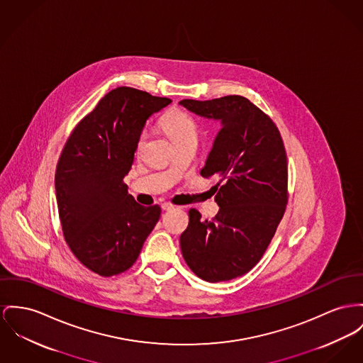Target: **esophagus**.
I'll return each mask as SVG.
<instances>
[{"instance_id":"esophagus-1","label":"esophagus","mask_w":363,"mask_h":363,"mask_svg":"<svg viewBox=\"0 0 363 363\" xmlns=\"http://www.w3.org/2000/svg\"><path fill=\"white\" fill-rule=\"evenodd\" d=\"M161 208H162V211H167V212H168V211H172L174 206H173V205H170L168 202H165V203H162V205H161Z\"/></svg>"}]
</instances>
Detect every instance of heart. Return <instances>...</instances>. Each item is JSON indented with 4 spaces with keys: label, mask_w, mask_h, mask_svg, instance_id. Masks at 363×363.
I'll list each match as a JSON object with an SVG mask.
<instances>
[{
    "label": "heart",
    "mask_w": 363,
    "mask_h": 363,
    "mask_svg": "<svg viewBox=\"0 0 363 363\" xmlns=\"http://www.w3.org/2000/svg\"><path fill=\"white\" fill-rule=\"evenodd\" d=\"M162 128L169 135L173 145L198 140V126L191 117L182 111H172L162 118ZM145 132L138 139V150H142L145 142Z\"/></svg>",
    "instance_id": "1"
}]
</instances>
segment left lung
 <instances>
[{
    "mask_svg": "<svg viewBox=\"0 0 363 363\" xmlns=\"http://www.w3.org/2000/svg\"><path fill=\"white\" fill-rule=\"evenodd\" d=\"M195 116L220 122L212 150L201 170L218 177V213L202 220L189 212L180 237L187 266L208 282L241 277L259 263L288 202V161L279 130L246 97L179 101Z\"/></svg>",
    "mask_w": 363,
    "mask_h": 363,
    "instance_id": "left-lung-1",
    "label": "left lung"
}]
</instances>
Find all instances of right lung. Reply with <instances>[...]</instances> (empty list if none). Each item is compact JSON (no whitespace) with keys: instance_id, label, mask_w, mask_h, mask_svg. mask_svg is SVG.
<instances>
[{"instance_id":"right-lung-1","label":"right lung","mask_w":363,"mask_h":363,"mask_svg":"<svg viewBox=\"0 0 363 363\" xmlns=\"http://www.w3.org/2000/svg\"><path fill=\"white\" fill-rule=\"evenodd\" d=\"M170 103L128 86L113 89L75 126L57 162L55 190L65 240L101 277L133 266L160 220L161 208L139 205L123 177L145 122Z\"/></svg>"}]
</instances>
